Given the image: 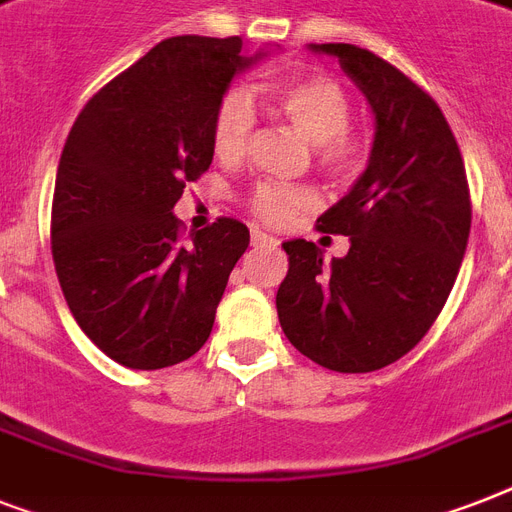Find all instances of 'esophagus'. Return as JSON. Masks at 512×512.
<instances>
[{"instance_id":"1","label":"esophagus","mask_w":512,"mask_h":512,"mask_svg":"<svg viewBox=\"0 0 512 512\" xmlns=\"http://www.w3.org/2000/svg\"><path fill=\"white\" fill-rule=\"evenodd\" d=\"M273 244H276V239H273L271 233L252 228V247H273Z\"/></svg>"}]
</instances>
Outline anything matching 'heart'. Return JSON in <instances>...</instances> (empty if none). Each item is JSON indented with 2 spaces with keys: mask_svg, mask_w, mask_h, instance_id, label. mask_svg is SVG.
I'll return each instance as SVG.
<instances>
[{
  "mask_svg": "<svg viewBox=\"0 0 512 512\" xmlns=\"http://www.w3.org/2000/svg\"><path fill=\"white\" fill-rule=\"evenodd\" d=\"M273 106L305 138L313 140L319 170L335 183H353L372 159V140L350 130L353 100L337 79L305 74L281 82L271 92ZM257 114L252 95L244 87H231L217 100L209 122V143L220 159H239L255 132ZM316 207V193L305 185L260 183L249 193V209L263 223H284L295 212Z\"/></svg>",
  "mask_w": 512,
  "mask_h": 512,
  "instance_id": "1",
  "label": "heart"
}]
</instances>
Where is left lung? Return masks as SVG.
<instances>
[{"label": "left lung", "instance_id": "left-lung-1", "mask_svg": "<svg viewBox=\"0 0 512 512\" xmlns=\"http://www.w3.org/2000/svg\"><path fill=\"white\" fill-rule=\"evenodd\" d=\"M372 103V159L319 228L348 236L324 263L313 241H284L289 273L276 292L284 335L332 372H374L425 337L460 273L470 188L460 146L420 84L356 44H316Z\"/></svg>", "mask_w": 512, "mask_h": 512}]
</instances>
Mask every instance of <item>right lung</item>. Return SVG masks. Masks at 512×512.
I'll use <instances>...</instances> for the list:
<instances>
[{
	"instance_id": "obj_1",
	"label": "right lung",
	"mask_w": 512,
	"mask_h": 512,
	"mask_svg": "<svg viewBox=\"0 0 512 512\" xmlns=\"http://www.w3.org/2000/svg\"><path fill=\"white\" fill-rule=\"evenodd\" d=\"M241 39L172 36L95 92L60 154L52 260L82 332L116 364L164 369L207 342L249 247L233 217L183 236L172 207L212 164L209 122Z\"/></svg>"
}]
</instances>
